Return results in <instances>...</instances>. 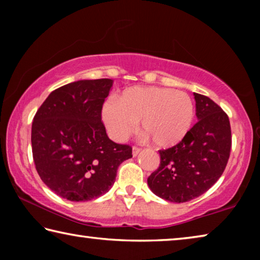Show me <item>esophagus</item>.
Segmentation results:
<instances>
[{
	"instance_id": "obj_1",
	"label": "esophagus",
	"mask_w": 260,
	"mask_h": 260,
	"mask_svg": "<svg viewBox=\"0 0 260 260\" xmlns=\"http://www.w3.org/2000/svg\"><path fill=\"white\" fill-rule=\"evenodd\" d=\"M140 148H136V147H133V150H132V155H133V157H136L140 153Z\"/></svg>"
}]
</instances>
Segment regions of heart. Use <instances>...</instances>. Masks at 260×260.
I'll return each mask as SVG.
<instances>
[{"label":"heart","mask_w":260,"mask_h":260,"mask_svg":"<svg viewBox=\"0 0 260 260\" xmlns=\"http://www.w3.org/2000/svg\"><path fill=\"white\" fill-rule=\"evenodd\" d=\"M195 107L188 94L165 87H131L116 102L103 104L102 119L117 141L128 136L140 120L141 131L158 148H172L191 128Z\"/></svg>","instance_id":"1"}]
</instances>
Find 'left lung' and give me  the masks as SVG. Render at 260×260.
Instances as JSON below:
<instances>
[{"mask_svg": "<svg viewBox=\"0 0 260 260\" xmlns=\"http://www.w3.org/2000/svg\"><path fill=\"white\" fill-rule=\"evenodd\" d=\"M197 121L177 146L159 150L160 164L148 186L160 199L183 203L201 196L221 177L232 147L227 114L212 100L193 93Z\"/></svg>", "mask_w": 260, "mask_h": 260, "instance_id": "obj_1", "label": "left lung"}]
</instances>
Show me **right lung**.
I'll return each mask as SVG.
<instances>
[{
  "mask_svg": "<svg viewBox=\"0 0 260 260\" xmlns=\"http://www.w3.org/2000/svg\"><path fill=\"white\" fill-rule=\"evenodd\" d=\"M111 79L78 80L51 91L34 116L32 152L48 188L72 202L108 192L132 148L110 140L101 121Z\"/></svg>",
  "mask_w": 260,
  "mask_h": 260,
  "instance_id": "1",
  "label": "right lung"
}]
</instances>
